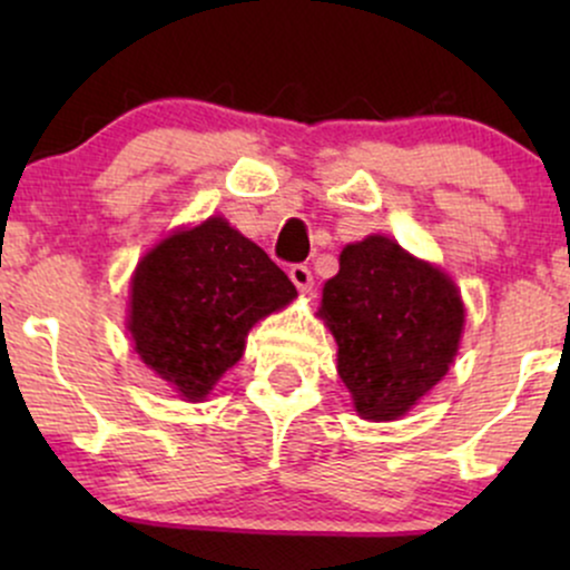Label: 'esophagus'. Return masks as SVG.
<instances>
[{"instance_id":"1","label":"esophagus","mask_w":570,"mask_h":570,"mask_svg":"<svg viewBox=\"0 0 570 570\" xmlns=\"http://www.w3.org/2000/svg\"><path fill=\"white\" fill-rule=\"evenodd\" d=\"M289 278L299 292H311L313 289V273H311V267H307V265H292L289 267Z\"/></svg>"}]
</instances>
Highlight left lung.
<instances>
[{"mask_svg": "<svg viewBox=\"0 0 570 570\" xmlns=\"http://www.w3.org/2000/svg\"><path fill=\"white\" fill-rule=\"evenodd\" d=\"M318 316L337 340L340 381L367 421H394L434 389L463 330L453 281L383 235L343 248Z\"/></svg>", "mask_w": 570, "mask_h": 570, "instance_id": "1", "label": "left lung"}]
</instances>
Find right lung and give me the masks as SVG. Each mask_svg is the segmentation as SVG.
<instances>
[{
    "instance_id": "right-lung-1",
    "label": "right lung",
    "mask_w": 570,
    "mask_h": 570,
    "mask_svg": "<svg viewBox=\"0 0 570 570\" xmlns=\"http://www.w3.org/2000/svg\"><path fill=\"white\" fill-rule=\"evenodd\" d=\"M297 294L286 273L222 217L168 235L130 281V337L155 375L200 402L244 356L259 318Z\"/></svg>"
}]
</instances>
